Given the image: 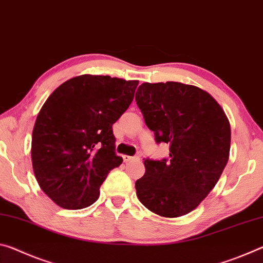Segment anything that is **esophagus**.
Wrapping results in <instances>:
<instances>
[{
  "instance_id": "1",
  "label": "esophagus",
  "mask_w": 263,
  "mask_h": 263,
  "mask_svg": "<svg viewBox=\"0 0 263 263\" xmlns=\"http://www.w3.org/2000/svg\"><path fill=\"white\" fill-rule=\"evenodd\" d=\"M139 159L138 157H130V155H123V160L124 162H128V161H132V160H137Z\"/></svg>"
}]
</instances>
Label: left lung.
<instances>
[{
  "mask_svg": "<svg viewBox=\"0 0 263 263\" xmlns=\"http://www.w3.org/2000/svg\"><path fill=\"white\" fill-rule=\"evenodd\" d=\"M136 102L155 142L169 145L168 158L144 160L138 198L162 217L186 215L213 189L229 161V119L206 91L180 82L142 83Z\"/></svg>",
  "mask_w": 263,
  "mask_h": 263,
  "instance_id": "obj_1",
  "label": "left lung"
}]
</instances>
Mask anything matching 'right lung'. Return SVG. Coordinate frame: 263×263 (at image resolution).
Here are the masks:
<instances>
[{
  "mask_svg": "<svg viewBox=\"0 0 263 263\" xmlns=\"http://www.w3.org/2000/svg\"><path fill=\"white\" fill-rule=\"evenodd\" d=\"M138 83L80 75L44 103L33 127L31 158L39 186L59 206L91 205L109 172L123 162L115 151L112 125L130 106Z\"/></svg>",
  "mask_w": 263,
  "mask_h": 263,
  "instance_id": "obj_1",
  "label": "right lung"
}]
</instances>
